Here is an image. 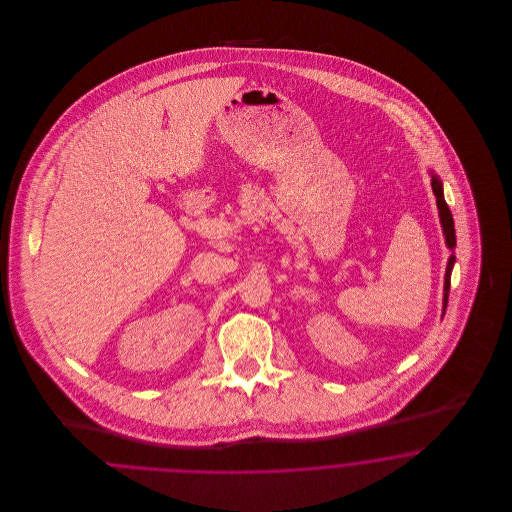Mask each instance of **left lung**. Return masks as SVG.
<instances>
[{"label": "left lung", "mask_w": 512, "mask_h": 512, "mask_svg": "<svg viewBox=\"0 0 512 512\" xmlns=\"http://www.w3.org/2000/svg\"><path fill=\"white\" fill-rule=\"evenodd\" d=\"M432 190L436 195V203H438L439 209V222H441V228H443V236H445V244L449 249H455L457 240H455V222H453V215L445 203V197H443V186H441V180L438 176L432 172ZM455 265V255L449 257V263H447V270H445V286H443V311L447 307V299H449V286H451V270Z\"/></svg>", "instance_id": "8db88e82"}]
</instances>
